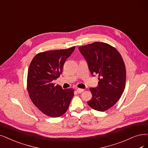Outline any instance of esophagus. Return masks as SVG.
I'll use <instances>...</instances> for the list:
<instances>
[{"mask_svg":"<svg viewBox=\"0 0 148 148\" xmlns=\"http://www.w3.org/2000/svg\"><path fill=\"white\" fill-rule=\"evenodd\" d=\"M76 91H77L78 93H82V92L84 91V90L80 89V88H77V89H76Z\"/></svg>","mask_w":148,"mask_h":148,"instance_id":"obj_1","label":"esophagus"}]
</instances>
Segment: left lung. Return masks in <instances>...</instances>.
<instances>
[{"label":"left lung","instance_id":"obj_1","mask_svg":"<svg viewBox=\"0 0 148 148\" xmlns=\"http://www.w3.org/2000/svg\"><path fill=\"white\" fill-rule=\"evenodd\" d=\"M92 75H98V86L90 88L91 99L87 102L95 110L104 112L118 102L124 90L126 71L121 54L114 47L95 42L79 47Z\"/></svg>","mask_w":148,"mask_h":148}]
</instances>
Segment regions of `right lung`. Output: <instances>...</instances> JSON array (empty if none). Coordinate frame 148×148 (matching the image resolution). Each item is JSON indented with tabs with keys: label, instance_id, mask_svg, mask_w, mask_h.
Listing matches in <instances>:
<instances>
[{
	"label": "right lung",
	"instance_id": "obj_1",
	"mask_svg": "<svg viewBox=\"0 0 148 148\" xmlns=\"http://www.w3.org/2000/svg\"><path fill=\"white\" fill-rule=\"evenodd\" d=\"M75 48L38 53L30 64L27 91L34 104L47 116L56 118L63 115L74 96V89L63 90L60 85H55L52 81L60 77L66 60Z\"/></svg>",
	"mask_w": 148,
	"mask_h": 148
}]
</instances>
